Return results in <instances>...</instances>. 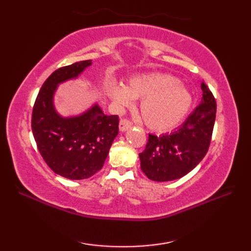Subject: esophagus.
<instances>
[{"label": "esophagus", "instance_id": "obj_1", "mask_svg": "<svg viewBox=\"0 0 251 251\" xmlns=\"http://www.w3.org/2000/svg\"><path fill=\"white\" fill-rule=\"evenodd\" d=\"M119 127H120V130L121 131H126V130H128L130 127H131V122H129L128 120H125V119H123V120H121L120 121V125H119Z\"/></svg>", "mask_w": 251, "mask_h": 251}]
</instances>
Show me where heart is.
Wrapping results in <instances>:
<instances>
[{
    "label": "heart",
    "instance_id": "b5f03b06",
    "mask_svg": "<svg viewBox=\"0 0 251 251\" xmlns=\"http://www.w3.org/2000/svg\"><path fill=\"white\" fill-rule=\"evenodd\" d=\"M119 110L129 108L134 99L141 100L140 113L149 128L167 131L177 127L191 109L190 90L172 74L150 72L132 76L127 86L116 84L110 90Z\"/></svg>",
    "mask_w": 251,
    "mask_h": 251
}]
</instances>
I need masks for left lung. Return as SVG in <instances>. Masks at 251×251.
Returning <instances> with one entry per match:
<instances>
[{"label":"left lung","instance_id":"left-lung-1","mask_svg":"<svg viewBox=\"0 0 251 251\" xmlns=\"http://www.w3.org/2000/svg\"><path fill=\"white\" fill-rule=\"evenodd\" d=\"M201 103L175 131L149 135L145 151L139 154L142 172L157 182L180 179L196 167L208 151L214 129L217 104L207 85H201Z\"/></svg>","mask_w":251,"mask_h":251}]
</instances>
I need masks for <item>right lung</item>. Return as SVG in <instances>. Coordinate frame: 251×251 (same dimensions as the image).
<instances>
[{
  "instance_id": "right-lung-1",
  "label": "right lung",
  "mask_w": 251,
  "mask_h": 251,
  "mask_svg": "<svg viewBox=\"0 0 251 251\" xmlns=\"http://www.w3.org/2000/svg\"><path fill=\"white\" fill-rule=\"evenodd\" d=\"M90 66L92 60H84L52 72L32 112V132L42 157L55 174L71 180L87 179L99 172L119 134V117L105 115L98 103L67 117L55 108L59 84L77 78Z\"/></svg>"
}]
</instances>
